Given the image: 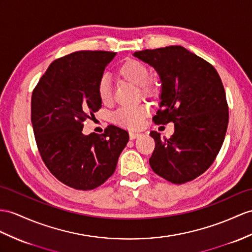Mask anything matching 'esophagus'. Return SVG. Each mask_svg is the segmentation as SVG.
<instances>
[{"label":"esophagus","instance_id":"34e87169","mask_svg":"<svg viewBox=\"0 0 252 252\" xmlns=\"http://www.w3.org/2000/svg\"><path fill=\"white\" fill-rule=\"evenodd\" d=\"M139 132H136V131H130L129 132V137H130V139L131 140H133V139H136V138H138L139 137Z\"/></svg>","mask_w":252,"mask_h":252}]
</instances>
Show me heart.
Returning <instances> with one entry per match:
<instances>
[{"label":"heart","instance_id":"heart-1","mask_svg":"<svg viewBox=\"0 0 252 252\" xmlns=\"http://www.w3.org/2000/svg\"><path fill=\"white\" fill-rule=\"evenodd\" d=\"M119 77L126 82L137 85L139 92L145 98H155L159 95L160 87L156 78L150 76V69L144 63L138 60H125L118 68ZM97 94L102 103L111 105L113 95L107 78H101L97 85ZM150 112L146 105H139L133 108H121L113 115V120L123 127L137 129L142 125L143 120Z\"/></svg>","mask_w":252,"mask_h":252}]
</instances>
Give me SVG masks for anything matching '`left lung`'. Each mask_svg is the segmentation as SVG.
<instances>
[{
	"instance_id": "1",
	"label": "left lung",
	"mask_w": 252,
	"mask_h": 252,
	"mask_svg": "<svg viewBox=\"0 0 252 252\" xmlns=\"http://www.w3.org/2000/svg\"><path fill=\"white\" fill-rule=\"evenodd\" d=\"M161 78L160 109L156 125L174 123L169 139L151 131L155 149L150 158L154 172L173 184L203 174L221 149L229 123V107L221 79L207 61L182 46L134 52Z\"/></svg>"
}]
</instances>
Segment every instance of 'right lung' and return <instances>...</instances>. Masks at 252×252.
<instances>
[{"instance_id": "1", "label": "right lung", "mask_w": 252, "mask_h": 252, "mask_svg": "<svg viewBox=\"0 0 252 252\" xmlns=\"http://www.w3.org/2000/svg\"><path fill=\"white\" fill-rule=\"evenodd\" d=\"M115 54L82 50L54 60L33 90L31 121L40 157L53 176L73 189L102 185L129 140L115 125L101 134L82 132L83 123L101 108L97 85Z\"/></svg>"}]
</instances>
